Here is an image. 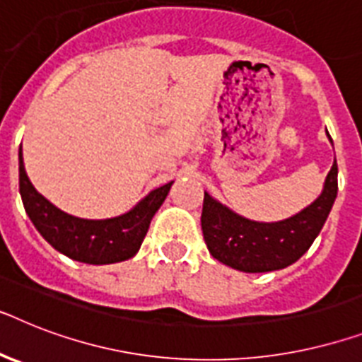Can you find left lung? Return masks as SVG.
I'll return each instance as SVG.
<instances>
[{"instance_id": "1", "label": "left lung", "mask_w": 362, "mask_h": 362, "mask_svg": "<svg viewBox=\"0 0 362 362\" xmlns=\"http://www.w3.org/2000/svg\"><path fill=\"white\" fill-rule=\"evenodd\" d=\"M337 176L339 167L334 160L322 195L299 214L277 223L238 216L204 191L201 227L210 255L245 273L275 272L293 264L308 251L324 227L339 191Z\"/></svg>"}]
</instances>
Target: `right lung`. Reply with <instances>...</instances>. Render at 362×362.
<instances>
[{
    "label": "right lung",
    "instance_id": "obj_1",
    "mask_svg": "<svg viewBox=\"0 0 362 362\" xmlns=\"http://www.w3.org/2000/svg\"><path fill=\"white\" fill-rule=\"evenodd\" d=\"M20 163V195L29 219L40 236L72 260L85 264H115L128 260L139 251L151 227L154 214L165 201L173 182L151 191L119 217L111 219H81L59 210L35 189L23 167L22 146L18 152Z\"/></svg>",
    "mask_w": 362,
    "mask_h": 362
}]
</instances>
